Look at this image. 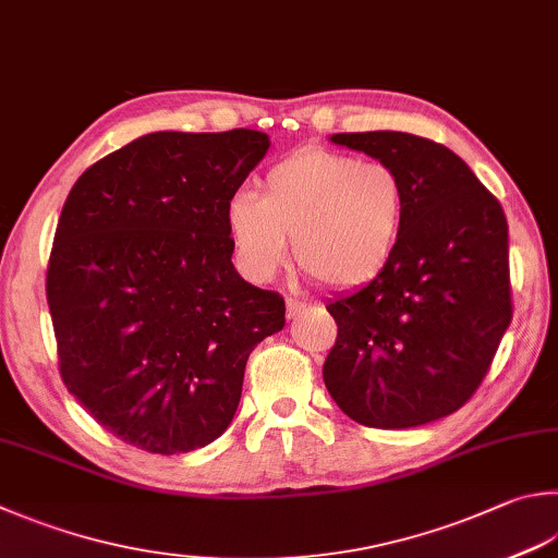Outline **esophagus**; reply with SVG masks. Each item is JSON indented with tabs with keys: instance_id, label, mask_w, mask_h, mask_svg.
Listing matches in <instances>:
<instances>
[{
	"instance_id": "esophagus-1",
	"label": "esophagus",
	"mask_w": 558,
	"mask_h": 558,
	"mask_svg": "<svg viewBox=\"0 0 558 558\" xmlns=\"http://www.w3.org/2000/svg\"><path fill=\"white\" fill-rule=\"evenodd\" d=\"M303 308H306V303H301L296 299H287V318H296V315L303 313Z\"/></svg>"
}]
</instances>
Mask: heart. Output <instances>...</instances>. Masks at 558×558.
Returning <instances> with one entry per match:
<instances>
[{
	"instance_id": "1",
	"label": "heart",
	"mask_w": 558,
	"mask_h": 558,
	"mask_svg": "<svg viewBox=\"0 0 558 558\" xmlns=\"http://www.w3.org/2000/svg\"><path fill=\"white\" fill-rule=\"evenodd\" d=\"M405 223V189L378 160L306 148L262 177L259 196L238 192L226 206L230 243L245 275L269 281L293 259L330 289L372 281L396 255Z\"/></svg>"
}]
</instances>
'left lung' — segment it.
Listing matches in <instances>:
<instances>
[{
	"label": "left lung",
	"instance_id": "8db88e82",
	"mask_svg": "<svg viewBox=\"0 0 558 558\" xmlns=\"http://www.w3.org/2000/svg\"><path fill=\"white\" fill-rule=\"evenodd\" d=\"M330 141L393 167L405 223L381 275L328 303L338 340L323 364L325 386L360 425L433 423L476 393L512 320L506 214L435 141L401 131Z\"/></svg>",
	"mask_w": 558,
	"mask_h": 558
}]
</instances>
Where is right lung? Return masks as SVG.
<instances>
[{"mask_svg": "<svg viewBox=\"0 0 558 558\" xmlns=\"http://www.w3.org/2000/svg\"><path fill=\"white\" fill-rule=\"evenodd\" d=\"M267 133L160 131L70 189L46 293L60 376L97 423L150 454L211 445L233 420L250 352L283 299L238 275L226 206Z\"/></svg>", "mask_w": 558, "mask_h": 558, "instance_id": "obj_1", "label": "right lung"}]
</instances>
